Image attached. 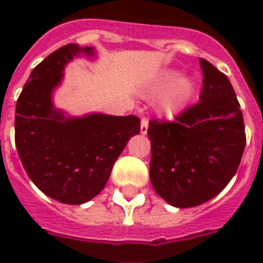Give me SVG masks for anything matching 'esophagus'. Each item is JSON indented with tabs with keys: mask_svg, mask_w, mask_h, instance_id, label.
I'll return each mask as SVG.
<instances>
[{
	"mask_svg": "<svg viewBox=\"0 0 263 263\" xmlns=\"http://www.w3.org/2000/svg\"><path fill=\"white\" fill-rule=\"evenodd\" d=\"M147 128H148V120L147 119H142L140 120V132L142 134H147Z\"/></svg>",
	"mask_w": 263,
	"mask_h": 263,
	"instance_id": "1",
	"label": "esophagus"
}]
</instances>
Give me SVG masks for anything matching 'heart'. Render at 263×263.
<instances>
[{
	"label": "heart",
	"mask_w": 263,
	"mask_h": 263,
	"mask_svg": "<svg viewBox=\"0 0 263 263\" xmlns=\"http://www.w3.org/2000/svg\"><path fill=\"white\" fill-rule=\"evenodd\" d=\"M166 90L161 97L160 106L165 115L173 116L179 113L187 102L191 99L194 92V83L188 78L177 79V72H164L157 80L153 92L158 94L161 91Z\"/></svg>",
	"instance_id": "1"
}]
</instances>
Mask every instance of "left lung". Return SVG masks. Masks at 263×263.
Masks as SVG:
<instances>
[{"mask_svg": "<svg viewBox=\"0 0 263 263\" xmlns=\"http://www.w3.org/2000/svg\"><path fill=\"white\" fill-rule=\"evenodd\" d=\"M199 102L175 121L150 120V180L176 208H194L220 194L236 173L246 147L240 103L232 84L214 65L199 59Z\"/></svg>", "mask_w": 263, "mask_h": 263, "instance_id": "left-lung-1", "label": "left lung"}]
</instances>
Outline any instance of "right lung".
I'll use <instances>...</instances> for the list:
<instances>
[{
  "mask_svg": "<svg viewBox=\"0 0 263 263\" xmlns=\"http://www.w3.org/2000/svg\"><path fill=\"white\" fill-rule=\"evenodd\" d=\"M79 53L92 54V49L68 43L39 63L18 95L14 116V143L27 175L43 194L67 204L98 195L129 138L140 132L136 116L65 119L53 109L51 91Z\"/></svg>",
  "mask_w": 263,
  "mask_h": 263,
  "instance_id": "right-lung-1",
  "label": "right lung"
}]
</instances>
